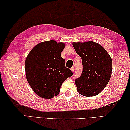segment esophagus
<instances>
[{"instance_id":"obj_1","label":"esophagus","mask_w":130,"mask_h":130,"mask_svg":"<svg viewBox=\"0 0 130 130\" xmlns=\"http://www.w3.org/2000/svg\"><path fill=\"white\" fill-rule=\"evenodd\" d=\"M70 70H71V71H72V72H74V67H72L71 69H70Z\"/></svg>"}]
</instances>
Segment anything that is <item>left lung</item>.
<instances>
[{"label": "left lung", "instance_id": "obj_1", "mask_svg": "<svg viewBox=\"0 0 130 130\" xmlns=\"http://www.w3.org/2000/svg\"><path fill=\"white\" fill-rule=\"evenodd\" d=\"M73 45L83 65L81 76L75 80L77 92L85 96H95L110 80L112 58L103 46L93 41L73 42Z\"/></svg>", "mask_w": 130, "mask_h": 130}]
</instances>
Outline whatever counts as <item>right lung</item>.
<instances>
[{"instance_id":"add662e5","label":"right lung","mask_w":130,"mask_h":130,"mask_svg":"<svg viewBox=\"0 0 130 130\" xmlns=\"http://www.w3.org/2000/svg\"><path fill=\"white\" fill-rule=\"evenodd\" d=\"M64 47L62 42L45 41L38 43L27 55L25 62L26 79L41 98L49 99L57 96L62 84L73 75L61 56Z\"/></svg>"}]
</instances>
